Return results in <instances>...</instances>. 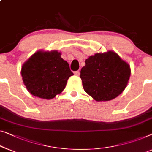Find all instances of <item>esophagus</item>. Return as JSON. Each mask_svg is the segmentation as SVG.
<instances>
[{"mask_svg":"<svg viewBox=\"0 0 152 152\" xmlns=\"http://www.w3.org/2000/svg\"><path fill=\"white\" fill-rule=\"evenodd\" d=\"M74 74L76 76H80V71H75L74 72Z\"/></svg>","mask_w":152,"mask_h":152,"instance_id":"1","label":"esophagus"}]
</instances>
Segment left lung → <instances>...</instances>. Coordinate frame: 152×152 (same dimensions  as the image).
<instances>
[{
  "label": "left lung",
  "instance_id": "8db88e82",
  "mask_svg": "<svg viewBox=\"0 0 152 152\" xmlns=\"http://www.w3.org/2000/svg\"><path fill=\"white\" fill-rule=\"evenodd\" d=\"M85 62L80 78L85 92L96 102L113 99L126 88L130 67L115 52L98 53L90 56Z\"/></svg>",
  "mask_w": 152,
  "mask_h": 152
}]
</instances>
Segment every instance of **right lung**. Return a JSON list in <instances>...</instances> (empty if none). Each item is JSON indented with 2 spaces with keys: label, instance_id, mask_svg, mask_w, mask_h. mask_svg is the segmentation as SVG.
<instances>
[{
  "label": "right lung",
  "instance_id": "right-lung-1",
  "mask_svg": "<svg viewBox=\"0 0 152 152\" xmlns=\"http://www.w3.org/2000/svg\"><path fill=\"white\" fill-rule=\"evenodd\" d=\"M21 75L27 91L45 99L54 98L64 91L73 75L69 64L58 50H38L23 64Z\"/></svg>",
  "mask_w": 152,
  "mask_h": 152
}]
</instances>
